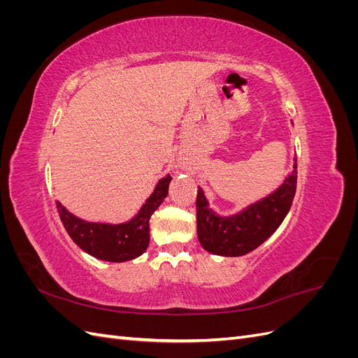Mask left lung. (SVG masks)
<instances>
[{"label":"left lung","instance_id":"obj_1","mask_svg":"<svg viewBox=\"0 0 358 358\" xmlns=\"http://www.w3.org/2000/svg\"><path fill=\"white\" fill-rule=\"evenodd\" d=\"M297 187V157L291 175L275 192L241 213L218 216L209 209L201 188L197 191V234L201 246L212 254L239 257L254 251L282 224Z\"/></svg>","mask_w":358,"mask_h":358}]
</instances>
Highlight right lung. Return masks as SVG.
<instances>
[{
    "instance_id": "right-lung-1",
    "label": "right lung",
    "mask_w": 358,
    "mask_h": 358,
    "mask_svg": "<svg viewBox=\"0 0 358 358\" xmlns=\"http://www.w3.org/2000/svg\"><path fill=\"white\" fill-rule=\"evenodd\" d=\"M171 178H162L142 209L125 224H96L79 220L57 201L59 218L73 242L90 255L104 262L122 263L142 255L149 245V220L164 201Z\"/></svg>"
}]
</instances>
